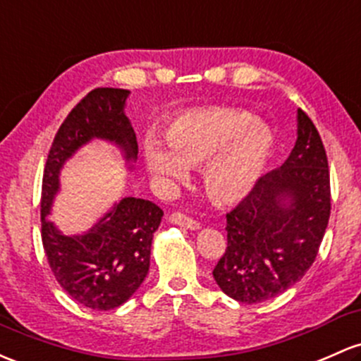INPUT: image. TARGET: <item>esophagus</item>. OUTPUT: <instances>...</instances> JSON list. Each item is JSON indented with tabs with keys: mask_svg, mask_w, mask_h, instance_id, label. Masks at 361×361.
Wrapping results in <instances>:
<instances>
[{
	"mask_svg": "<svg viewBox=\"0 0 361 361\" xmlns=\"http://www.w3.org/2000/svg\"><path fill=\"white\" fill-rule=\"evenodd\" d=\"M169 221H171L173 224L180 226V228L192 229V231H197V229H200V228H202L199 221L192 219V217L185 216V214H181V212H173V214H171V217H169Z\"/></svg>",
	"mask_w": 361,
	"mask_h": 361,
	"instance_id": "34e87169",
	"label": "esophagus"
}]
</instances>
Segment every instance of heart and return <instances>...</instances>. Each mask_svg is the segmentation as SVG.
I'll return each instance as SVG.
<instances>
[{"instance_id": "b5f03b06", "label": "heart", "mask_w": 361, "mask_h": 361, "mask_svg": "<svg viewBox=\"0 0 361 361\" xmlns=\"http://www.w3.org/2000/svg\"><path fill=\"white\" fill-rule=\"evenodd\" d=\"M166 146L149 135L144 161L162 187L187 178L188 166L205 162L204 187L221 204L243 200L262 176L274 147L264 121L236 108H200L178 114L166 128Z\"/></svg>"}]
</instances>
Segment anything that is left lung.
I'll return each instance as SVG.
<instances>
[{"instance_id":"obj_1","label":"left lung","mask_w":361,"mask_h":361,"mask_svg":"<svg viewBox=\"0 0 361 361\" xmlns=\"http://www.w3.org/2000/svg\"><path fill=\"white\" fill-rule=\"evenodd\" d=\"M298 138L281 168L267 173L226 214L228 247L212 276L240 303H260L307 274L331 216L326 149L298 109Z\"/></svg>"}]
</instances>
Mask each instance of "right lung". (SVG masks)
Here are the masks:
<instances>
[{"label":"right lung","mask_w":361,"mask_h":361,"mask_svg":"<svg viewBox=\"0 0 361 361\" xmlns=\"http://www.w3.org/2000/svg\"><path fill=\"white\" fill-rule=\"evenodd\" d=\"M128 96L126 89L90 90L59 126L42 178L41 224L47 262L59 286L92 310H113L140 288L164 212L150 200L125 197L78 235H65L47 216L59 192L63 166L90 140L101 138L120 147L130 168L137 161V137L125 114Z\"/></svg>","instance_id":"add662e5"}]
</instances>
